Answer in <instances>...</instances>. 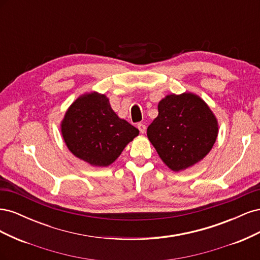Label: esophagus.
I'll list each match as a JSON object with an SVG mask.
<instances>
[{"label": "esophagus", "mask_w": 260, "mask_h": 260, "mask_svg": "<svg viewBox=\"0 0 260 260\" xmlns=\"http://www.w3.org/2000/svg\"><path fill=\"white\" fill-rule=\"evenodd\" d=\"M138 129L143 135V133H145V131H146V125L144 123H138Z\"/></svg>", "instance_id": "1"}]
</instances>
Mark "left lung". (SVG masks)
Segmentation results:
<instances>
[{"instance_id": "left-lung-1", "label": "left lung", "mask_w": 260, "mask_h": 260, "mask_svg": "<svg viewBox=\"0 0 260 260\" xmlns=\"http://www.w3.org/2000/svg\"><path fill=\"white\" fill-rule=\"evenodd\" d=\"M218 120L198 94H168L158 103V116L148 125L147 138L160 159L178 172L201 161L218 137Z\"/></svg>"}]
</instances>
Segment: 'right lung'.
I'll list each match as a JSON object with an SVG mask.
<instances>
[{
  "label": "right lung",
  "mask_w": 260,
  "mask_h": 260,
  "mask_svg": "<svg viewBox=\"0 0 260 260\" xmlns=\"http://www.w3.org/2000/svg\"><path fill=\"white\" fill-rule=\"evenodd\" d=\"M68 149L93 167H107L139 136V130L118 117L105 94L88 92L68 107L60 121Z\"/></svg>",
  "instance_id": "right-lung-1"
}]
</instances>
